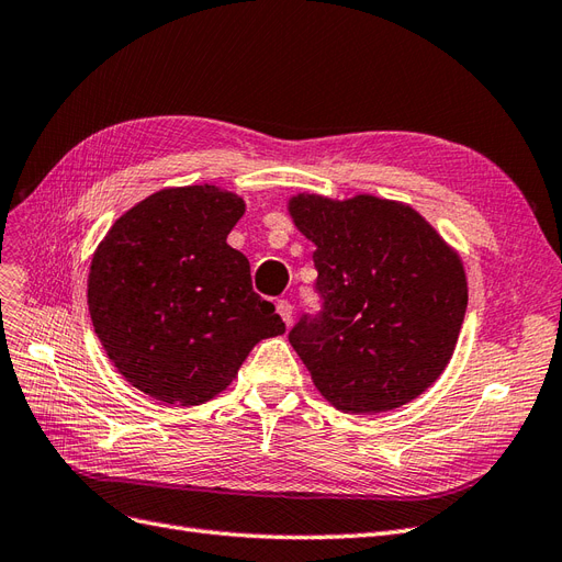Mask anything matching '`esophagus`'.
<instances>
[{
	"mask_svg": "<svg viewBox=\"0 0 562 562\" xmlns=\"http://www.w3.org/2000/svg\"><path fill=\"white\" fill-rule=\"evenodd\" d=\"M278 313H280V317L284 319L286 325H292V315H294V308H292V303L290 301H278Z\"/></svg>",
	"mask_w": 562,
	"mask_h": 562,
	"instance_id": "34e87169",
	"label": "esophagus"
}]
</instances>
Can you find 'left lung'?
Here are the masks:
<instances>
[{"label":"left lung","mask_w":562,"mask_h":562,"mask_svg":"<svg viewBox=\"0 0 562 562\" xmlns=\"http://www.w3.org/2000/svg\"><path fill=\"white\" fill-rule=\"evenodd\" d=\"M286 210L315 245L325 299L290 331L315 389L346 414L412 403L454 356L469 303L459 251L397 200L299 192Z\"/></svg>","instance_id":"1"}]
</instances>
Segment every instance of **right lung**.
Returning a JSON list of instances; mask_svg holds the SVG:
<instances>
[{
    "mask_svg": "<svg viewBox=\"0 0 562 562\" xmlns=\"http://www.w3.org/2000/svg\"><path fill=\"white\" fill-rule=\"evenodd\" d=\"M245 200L218 186L162 188L95 247L87 299L105 356L134 389L176 407L226 391L249 350L284 334L226 239Z\"/></svg>",
    "mask_w": 562,
    "mask_h": 562,
    "instance_id": "right-lung-1",
    "label": "right lung"
}]
</instances>
